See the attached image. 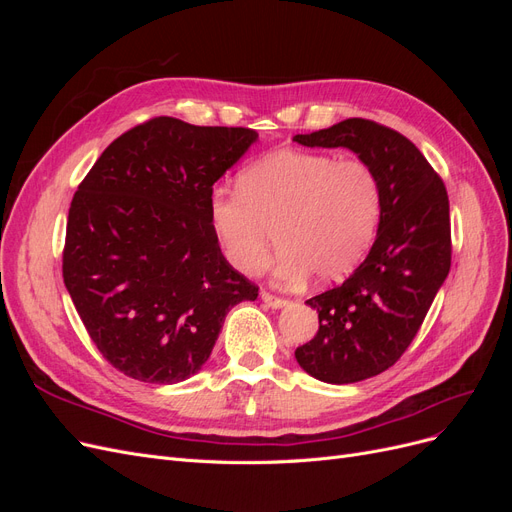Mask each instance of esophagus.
Masks as SVG:
<instances>
[{"instance_id":"obj_1","label":"esophagus","mask_w":512,"mask_h":512,"mask_svg":"<svg viewBox=\"0 0 512 512\" xmlns=\"http://www.w3.org/2000/svg\"><path fill=\"white\" fill-rule=\"evenodd\" d=\"M260 297H262V301H265L269 307H273V309H280V307H286L290 301L288 299H282V297H277V294H271V292H267V290H262L260 292Z\"/></svg>"}]
</instances>
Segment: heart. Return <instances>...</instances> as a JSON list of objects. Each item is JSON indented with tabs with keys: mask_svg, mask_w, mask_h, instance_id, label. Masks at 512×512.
Wrapping results in <instances>:
<instances>
[{
	"mask_svg": "<svg viewBox=\"0 0 512 512\" xmlns=\"http://www.w3.org/2000/svg\"><path fill=\"white\" fill-rule=\"evenodd\" d=\"M382 220V183L374 166L333 153L280 149L243 168L239 190L215 188L209 222L226 260L258 275L280 243L273 275L286 286L337 282L374 245Z\"/></svg>",
	"mask_w": 512,
	"mask_h": 512,
	"instance_id": "1",
	"label": "heart"
}]
</instances>
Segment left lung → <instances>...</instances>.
<instances>
[{
  "mask_svg": "<svg viewBox=\"0 0 512 512\" xmlns=\"http://www.w3.org/2000/svg\"><path fill=\"white\" fill-rule=\"evenodd\" d=\"M294 141L346 147L374 166L382 183L374 245L344 284L305 301L320 327L294 350L316 380L361 382L401 359L446 280L453 254L448 194L412 141L371 119L352 117Z\"/></svg>",
  "mask_w": 512,
  "mask_h": 512,
  "instance_id": "obj_1",
  "label": "left lung"
}]
</instances>
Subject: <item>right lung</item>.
Listing matches in <instances>:
<instances>
[{
	"label": "right lung",
	"instance_id": "right-lung-1",
	"mask_svg": "<svg viewBox=\"0 0 512 512\" xmlns=\"http://www.w3.org/2000/svg\"><path fill=\"white\" fill-rule=\"evenodd\" d=\"M250 128L153 117L108 145L76 190L61 271L104 359L175 384L205 365L226 314L258 286L230 267L209 222L213 183Z\"/></svg>",
	"mask_w": 512,
	"mask_h": 512
}]
</instances>
